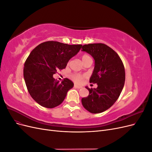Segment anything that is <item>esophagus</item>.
Segmentation results:
<instances>
[{
	"label": "esophagus",
	"mask_w": 152,
	"mask_h": 152,
	"mask_svg": "<svg viewBox=\"0 0 152 152\" xmlns=\"http://www.w3.org/2000/svg\"><path fill=\"white\" fill-rule=\"evenodd\" d=\"M74 87H75V88H77V89H81V88H82V86H78V85H77V84H75V85H74Z\"/></svg>",
	"instance_id": "obj_1"
}]
</instances>
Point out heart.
I'll return each instance as SVG.
<instances>
[{
    "instance_id": "b5f03b06",
    "label": "heart",
    "mask_w": 152,
    "mask_h": 152,
    "mask_svg": "<svg viewBox=\"0 0 152 152\" xmlns=\"http://www.w3.org/2000/svg\"><path fill=\"white\" fill-rule=\"evenodd\" d=\"M88 59H92L91 57L88 54H84L82 55V63L88 60ZM86 77L85 75H81V74H78V73H75V74H73L71 76L72 79L76 83H81L82 80H83L84 78Z\"/></svg>"
}]
</instances>
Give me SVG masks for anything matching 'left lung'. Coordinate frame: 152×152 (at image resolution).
<instances>
[{"mask_svg":"<svg viewBox=\"0 0 152 152\" xmlns=\"http://www.w3.org/2000/svg\"><path fill=\"white\" fill-rule=\"evenodd\" d=\"M82 51L91 55L94 68L89 82L97 88H89V94L82 98L83 107L92 113L103 112L110 108L120 96L125 83V68L117 53L104 44H89Z\"/></svg>","mask_w":152,"mask_h":152,"instance_id":"1","label":"left lung"}]
</instances>
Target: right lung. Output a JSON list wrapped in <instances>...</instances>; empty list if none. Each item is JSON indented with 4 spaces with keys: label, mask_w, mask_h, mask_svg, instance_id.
I'll return each mask as SVG.
<instances>
[{
    "label": "right lung",
    "mask_w": 152,
    "mask_h": 152,
    "mask_svg": "<svg viewBox=\"0 0 152 152\" xmlns=\"http://www.w3.org/2000/svg\"><path fill=\"white\" fill-rule=\"evenodd\" d=\"M82 46L48 41L30 53L25 63L23 76L29 94L38 104L53 108L63 102L74 84L67 78L59 83L53 75L65 68L68 61L79 52Z\"/></svg>",
    "instance_id": "obj_1"
}]
</instances>
